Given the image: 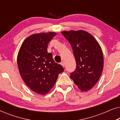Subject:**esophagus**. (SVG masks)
<instances>
[{
    "label": "esophagus",
    "mask_w": 120,
    "mask_h": 120,
    "mask_svg": "<svg viewBox=\"0 0 120 120\" xmlns=\"http://www.w3.org/2000/svg\"><path fill=\"white\" fill-rule=\"evenodd\" d=\"M60 64H61L62 66H63V67H64V62H60Z\"/></svg>",
    "instance_id": "34e87169"
}]
</instances>
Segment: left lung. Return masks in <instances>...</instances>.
<instances>
[{
	"label": "left lung",
	"mask_w": 120,
	"mask_h": 120,
	"mask_svg": "<svg viewBox=\"0 0 120 120\" xmlns=\"http://www.w3.org/2000/svg\"><path fill=\"white\" fill-rule=\"evenodd\" d=\"M73 49L76 63L70 77L82 91H87L96 85L102 73L104 58L101 49L96 39L86 31H63Z\"/></svg>",
	"instance_id": "1"
}]
</instances>
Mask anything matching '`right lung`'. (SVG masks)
I'll return each instance as SVG.
<instances>
[{
	"label": "right lung",
	"mask_w": 120,
	"mask_h": 120,
	"mask_svg": "<svg viewBox=\"0 0 120 120\" xmlns=\"http://www.w3.org/2000/svg\"><path fill=\"white\" fill-rule=\"evenodd\" d=\"M56 35L55 32L34 34L27 38L17 56L21 76L34 92L45 94L53 87L59 74L64 71L56 63L51 53L47 52L49 42Z\"/></svg>",
	"instance_id": "right-lung-1"
}]
</instances>
